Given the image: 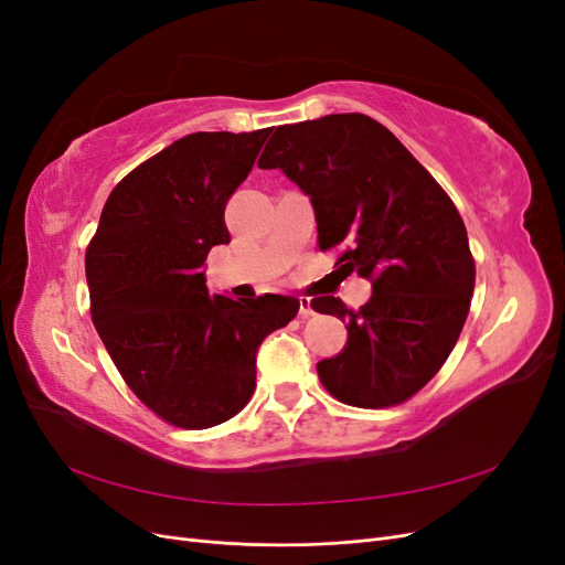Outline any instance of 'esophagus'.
Listing matches in <instances>:
<instances>
[{
  "label": "esophagus",
  "mask_w": 565,
  "mask_h": 565,
  "mask_svg": "<svg viewBox=\"0 0 565 565\" xmlns=\"http://www.w3.org/2000/svg\"><path fill=\"white\" fill-rule=\"evenodd\" d=\"M316 311H313V306H311V299L309 297H299V316L301 318H311Z\"/></svg>",
  "instance_id": "1"
}]
</instances>
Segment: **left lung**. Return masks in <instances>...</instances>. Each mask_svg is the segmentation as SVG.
Listing matches in <instances>:
<instances>
[{"label":"left lung","instance_id":"1","mask_svg":"<svg viewBox=\"0 0 565 565\" xmlns=\"http://www.w3.org/2000/svg\"><path fill=\"white\" fill-rule=\"evenodd\" d=\"M262 169L311 195L320 252L372 282L353 311L334 297L313 311L347 320V347L318 363L341 403L382 409L413 398L448 361L469 316L476 264L465 221L438 181L377 119L361 113L282 125Z\"/></svg>","mask_w":565,"mask_h":565}]
</instances>
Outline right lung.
<instances>
[{
  "mask_svg": "<svg viewBox=\"0 0 565 565\" xmlns=\"http://www.w3.org/2000/svg\"><path fill=\"white\" fill-rule=\"evenodd\" d=\"M270 129L188 134L119 181L84 256L92 320L127 386L179 429L241 413L256 386V349L299 299L210 295L204 259L231 243L226 202Z\"/></svg>",
  "mask_w": 565,
  "mask_h": 565,
  "instance_id": "obj_1",
  "label": "right lung"
}]
</instances>
